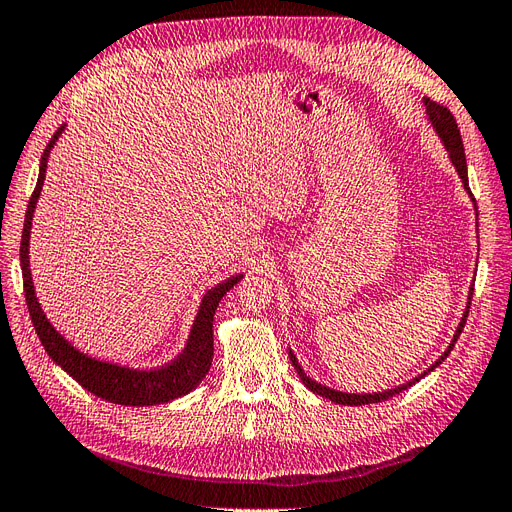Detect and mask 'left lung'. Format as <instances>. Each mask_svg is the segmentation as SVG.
Returning <instances> with one entry per match:
<instances>
[{
    "instance_id": "1",
    "label": "left lung",
    "mask_w": 512,
    "mask_h": 512,
    "mask_svg": "<svg viewBox=\"0 0 512 512\" xmlns=\"http://www.w3.org/2000/svg\"><path fill=\"white\" fill-rule=\"evenodd\" d=\"M424 105H426V114H428V118H431L435 131L439 133L441 142H444V146H446V150H448V155H450V159H452V163H454V168H457V172H459V176H461V181H463L465 189L469 191V181H467V161H465V150H463V140H461V131H459V124H457V120H454L452 112H450V109H448L446 105H439L437 101H431V99H424ZM469 196H472V191H469ZM472 200L476 202V198H474V196H472ZM472 295H474V288H472V293H469L467 310H465L463 319H461V323H459V327H457V334H454V338H452V342H450V347L444 351V355H441L431 368H428V370L424 372V375H428V372L435 370V368H437L441 362H444V359L450 355V351H452V347H454V342L459 340L461 331H463V327H465V323H467L469 306H472ZM288 357H290V362H293V366H295V370H297L299 379L303 381V385H306V388H308V390H312L314 394H319V396L329 398L331 403H336V405H351V407H357V405L383 403V400H388V398H392V396H396V394H400V392H405L407 388H411L413 383L420 381V379L424 377V375H420V377H416V379L409 381V383H405V385H398V388H394V390H385V392H375V394H344V392L325 388V385L312 381V379L306 375V372H303V368L299 366V362H297V357L293 355V351H288Z\"/></svg>"
}]
</instances>
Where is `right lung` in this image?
Returning a JSON list of instances; mask_svg holds the SVG:
<instances>
[{
  "instance_id": "right-lung-1",
  "label": "right lung",
  "mask_w": 512,
  "mask_h": 512,
  "mask_svg": "<svg viewBox=\"0 0 512 512\" xmlns=\"http://www.w3.org/2000/svg\"><path fill=\"white\" fill-rule=\"evenodd\" d=\"M64 127L53 133L49 140L43 157H40V172H38V183L34 187V193L27 204L25 211V224L21 234V271H23V290H25V301L27 310H30L32 323L36 334L43 342L45 351L49 357L58 364L64 372H68L81 388H86L94 396H99L107 403L116 405H127V407H148V405H161L168 403V400L181 398L189 394L196 385L209 375V368L213 362V316L219 306V301L228 293V290L237 284L243 275H234L226 282L217 284L211 288L209 293L204 295L200 312L196 316V323L191 327L189 342L185 351L172 359L170 364H165L155 370H133L116 366L109 362H101V359H92L84 353H79L75 347L68 344L58 331L51 327L47 316L40 310V303L34 295V284H32V273H30V230H32V215L36 209V200L40 196V189H43L45 172H47V157L51 148L58 140Z\"/></svg>"
}]
</instances>
